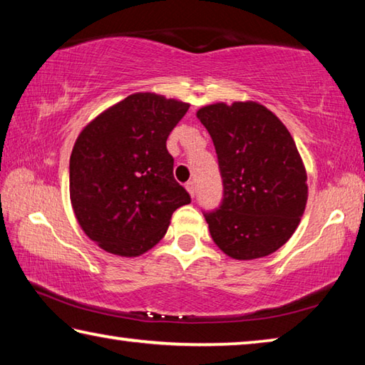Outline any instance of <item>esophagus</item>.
I'll return each instance as SVG.
<instances>
[{"instance_id":"1","label":"esophagus","mask_w":365,"mask_h":365,"mask_svg":"<svg viewBox=\"0 0 365 365\" xmlns=\"http://www.w3.org/2000/svg\"><path fill=\"white\" fill-rule=\"evenodd\" d=\"M185 187H187V190H188V193L191 195V196H195L196 195V185H195V182H187V185H185Z\"/></svg>"}]
</instances>
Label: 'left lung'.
I'll return each instance as SVG.
<instances>
[{
    "mask_svg": "<svg viewBox=\"0 0 365 365\" xmlns=\"http://www.w3.org/2000/svg\"><path fill=\"white\" fill-rule=\"evenodd\" d=\"M217 154L222 201L202 212L214 243L240 261L269 256L294 233L307 201V175L287 127L257 103L201 108Z\"/></svg>",
    "mask_w": 365,
    "mask_h": 365,
    "instance_id": "obj_1",
    "label": "left lung"
}]
</instances>
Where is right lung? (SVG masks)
<instances>
[{"label": "right lung", "mask_w": 365, "mask_h": 365, "mask_svg": "<svg viewBox=\"0 0 365 365\" xmlns=\"http://www.w3.org/2000/svg\"><path fill=\"white\" fill-rule=\"evenodd\" d=\"M188 108L135 93L78 135L69 164L71 201L86 237L104 251L143 255L168 232L175 209L191 202L165 146Z\"/></svg>", "instance_id": "obj_1"}]
</instances>
